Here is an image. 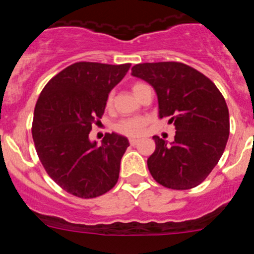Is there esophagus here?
I'll return each instance as SVG.
<instances>
[{
  "label": "esophagus",
  "instance_id": "34e87169",
  "mask_svg": "<svg viewBox=\"0 0 254 254\" xmlns=\"http://www.w3.org/2000/svg\"><path fill=\"white\" fill-rule=\"evenodd\" d=\"M138 142H140V140H137V138H129V143H131L132 146H134V145H137Z\"/></svg>",
  "mask_w": 254,
  "mask_h": 254
}]
</instances>
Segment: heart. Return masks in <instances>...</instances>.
Listing matches in <instances>:
<instances>
[{"label": "heart", "instance_id": "heart-1", "mask_svg": "<svg viewBox=\"0 0 254 254\" xmlns=\"http://www.w3.org/2000/svg\"><path fill=\"white\" fill-rule=\"evenodd\" d=\"M142 86H145V84H141V82L134 84L133 87H132L133 94L137 93ZM112 102H113V96L109 95L107 100L108 107H111ZM146 123H147V120L146 118H143V117H129V118H125V120L120 121V122L117 123L116 129L120 132V133L134 137V136H140V134L142 133Z\"/></svg>", "mask_w": 254, "mask_h": 254}]
</instances>
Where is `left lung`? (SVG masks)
<instances>
[{"label": "left lung", "instance_id": "8db88e82", "mask_svg": "<svg viewBox=\"0 0 254 254\" xmlns=\"http://www.w3.org/2000/svg\"><path fill=\"white\" fill-rule=\"evenodd\" d=\"M132 76L154 87L159 118L170 117L174 141L154 136L155 151L147 159L152 178L172 190L202 183L216 167L229 138V111L215 84L197 69L179 62L140 64Z\"/></svg>", "mask_w": 254, "mask_h": 254}]
</instances>
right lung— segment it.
<instances>
[{"label": "right lung", "instance_id": "1", "mask_svg": "<svg viewBox=\"0 0 254 254\" xmlns=\"http://www.w3.org/2000/svg\"><path fill=\"white\" fill-rule=\"evenodd\" d=\"M129 67L77 62L51 78L40 93L31 128L37 154L48 176L73 196H102L118 181L128 138L107 133L98 146L89 133Z\"/></svg>", "mask_w": 254, "mask_h": 254}]
</instances>
